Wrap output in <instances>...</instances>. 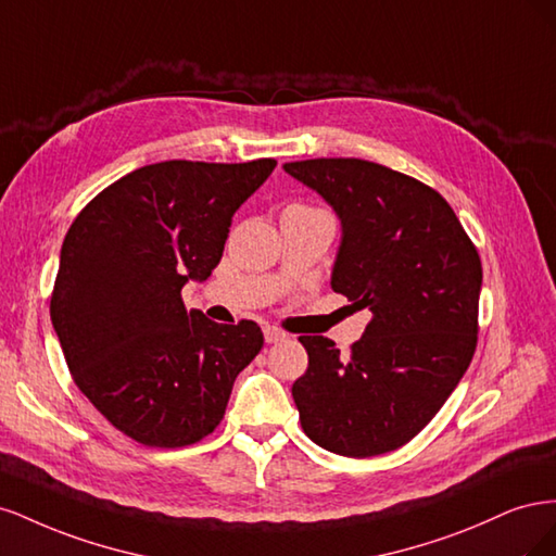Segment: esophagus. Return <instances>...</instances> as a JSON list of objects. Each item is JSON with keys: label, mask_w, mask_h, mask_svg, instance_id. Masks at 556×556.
<instances>
[{"label": "esophagus", "mask_w": 556, "mask_h": 556, "mask_svg": "<svg viewBox=\"0 0 556 556\" xmlns=\"http://www.w3.org/2000/svg\"><path fill=\"white\" fill-rule=\"evenodd\" d=\"M285 339H288V333L280 331L278 327H264V341L266 343H280Z\"/></svg>", "instance_id": "34e87169"}]
</instances>
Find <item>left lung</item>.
<instances>
[{
  "label": "left lung",
  "mask_w": 556,
  "mask_h": 556,
  "mask_svg": "<svg viewBox=\"0 0 556 556\" xmlns=\"http://www.w3.org/2000/svg\"><path fill=\"white\" fill-rule=\"evenodd\" d=\"M341 220L331 290L374 313L343 357L301 336L308 368L292 384L306 435L343 457L406 445L473 359L482 266L447 201L406 174L357 157L282 164Z\"/></svg>",
  "instance_id": "1"
}]
</instances>
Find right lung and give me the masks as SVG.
Instances as JSON below:
<instances>
[{
	"mask_svg": "<svg viewBox=\"0 0 556 556\" xmlns=\"http://www.w3.org/2000/svg\"><path fill=\"white\" fill-rule=\"evenodd\" d=\"M274 169L276 160L148 164L66 231L50 319L78 390L137 443L204 439L262 350L257 323L217 325L185 311L180 290L211 276L233 213Z\"/></svg>",
	"mask_w": 556,
	"mask_h": 556,
	"instance_id": "add662e5",
	"label": "right lung"
}]
</instances>
